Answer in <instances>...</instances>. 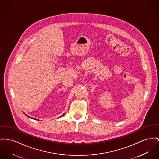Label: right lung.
I'll return each instance as SVG.
<instances>
[{"label":"right lung","instance_id":"obj_1","mask_svg":"<svg viewBox=\"0 0 159 159\" xmlns=\"http://www.w3.org/2000/svg\"><path fill=\"white\" fill-rule=\"evenodd\" d=\"M64 114H65V113H64ZM63 115H62V116H63ZM26 116H28V115H26ZM29 118H31V117H29V116H28ZM32 119H34V118H32ZM34 120H36V119H34Z\"/></svg>","mask_w":159,"mask_h":159}]
</instances>
